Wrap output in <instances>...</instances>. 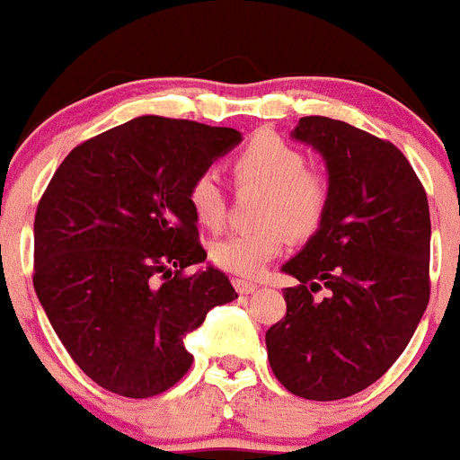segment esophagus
Segmentation results:
<instances>
[{"label": "esophagus", "instance_id": "34e87169", "mask_svg": "<svg viewBox=\"0 0 460 460\" xmlns=\"http://www.w3.org/2000/svg\"><path fill=\"white\" fill-rule=\"evenodd\" d=\"M233 285H234V289H237V292H240V294H253V292H256V289H259V285H256V282L242 280V278H237V280H234Z\"/></svg>", "mask_w": 460, "mask_h": 460}]
</instances>
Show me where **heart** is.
<instances>
[{
  "label": "heart",
  "instance_id": "obj_1",
  "mask_svg": "<svg viewBox=\"0 0 460 460\" xmlns=\"http://www.w3.org/2000/svg\"><path fill=\"white\" fill-rule=\"evenodd\" d=\"M306 166L304 152L273 132L256 135L234 156V178L266 187L261 220L268 226L237 230L213 242L211 259L216 266L242 278H259L285 247V226L296 237H304L321 226L328 207V182ZM187 201L197 220L208 227L220 226L226 216V192L213 171H201L190 182Z\"/></svg>",
  "mask_w": 460,
  "mask_h": 460
}]
</instances>
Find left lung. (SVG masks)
<instances>
[{
  "mask_svg": "<svg viewBox=\"0 0 460 460\" xmlns=\"http://www.w3.org/2000/svg\"><path fill=\"white\" fill-rule=\"evenodd\" d=\"M292 137L325 159L328 207L282 266L299 285L266 332L268 361L292 394L334 402L380 380L428 308V194L392 142L344 120L306 116Z\"/></svg>",
  "mask_w": 460,
  "mask_h": 460,
  "instance_id": "1",
  "label": "left lung"
}]
</instances>
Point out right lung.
I'll return each mask as SVG.
<instances>
[{"mask_svg":"<svg viewBox=\"0 0 460 460\" xmlns=\"http://www.w3.org/2000/svg\"><path fill=\"white\" fill-rule=\"evenodd\" d=\"M234 128L139 116L78 145L35 213L32 285L84 376L146 399L192 366L185 334L237 299L207 261L187 190L240 145Z\"/></svg>","mask_w":460,"mask_h":460,"instance_id":"add662e5","label":"right lung"}]
</instances>
